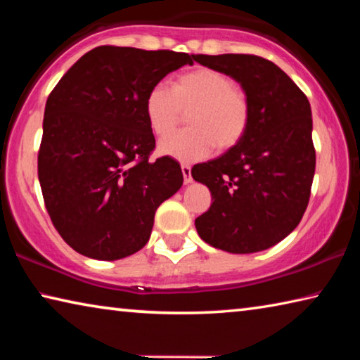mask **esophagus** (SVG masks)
<instances>
[{"label": "esophagus", "mask_w": 360, "mask_h": 360, "mask_svg": "<svg viewBox=\"0 0 360 360\" xmlns=\"http://www.w3.org/2000/svg\"><path fill=\"white\" fill-rule=\"evenodd\" d=\"M181 169H182V176H184V182H186V184H191V182L193 181L192 179V168H191V165H188V163H182Z\"/></svg>", "instance_id": "esophagus-1"}]
</instances>
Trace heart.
<instances>
[{
  "instance_id": "heart-1",
  "label": "heart",
  "mask_w": 360,
  "mask_h": 360,
  "mask_svg": "<svg viewBox=\"0 0 360 360\" xmlns=\"http://www.w3.org/2000/svg\"><path fill=\"white\" fill-rule=\"evenodd\" d=\"M144 112L157 136L172 133L182 112H188L191 129L162 139L158 152L191 163L208 157L214 146L233 148L249 127L251 103L229 75L202 66L174 77L172 89L154 85L146 95Z\"/></svg>"
}]
</instances>
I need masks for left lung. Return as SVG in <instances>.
<instances>
[{"label":"left lung","instance_id":"8db88e82","mask_svg":"<svg viewBox=\"0 0 360 360\" xmlns=\"http://www.w3.org/2000/svg\"><path fill=\"white\" fill-rule=\"evenodd\" d=\"M193 60L235 79L251 103L245 136L192 168V178L212 197L195 227L200 238L222 251H265L297 227L308 206L316 167L311 106L270 60L246 53H200Z\"/></svg>","mask_w":360,"mask_h":360}]
</instances>
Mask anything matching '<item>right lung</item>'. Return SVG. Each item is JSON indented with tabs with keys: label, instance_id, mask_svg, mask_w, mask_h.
<instances>
[{
	"label": "right lung",
	"instance_id": "right-lung-1",
	"mask_svg": "<svg viewBox=\"0 0 360 360\" xmlns=\"http://www.w3.org/2000/svg\"><path fill=\"white\" fill-rule=\"evenodd\" d=\"M188 53L100 46L85 53L49 95L38 176L52 224L85 257L119 260L149 241L158 206L179 191L172 157L155 148L144 100Z\"/></svg>",
	"mask_w": 360,
	"mask_h": 360
}]
</instances>
